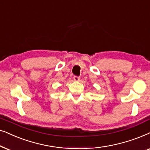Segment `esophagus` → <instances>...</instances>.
Returning a JSON list of instances; mask_svg holds the SVG:
<instances>
[{
	"label": "esophagus",
	"mask_w": 150,
	"mask_h": 150,
	"mask_svg": "<svg viewBox=\"0 0 150 150\" xmlns=\"http://www.w3.org/2000/svg\"><path fill=\"white\" fill-rule=\"evenodd\" d=\"M73 79L75 81H79L80 78H79V77H78V76H74Z\"/></svg>",
	"instance_id": "1"
}]
</instances>
